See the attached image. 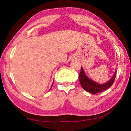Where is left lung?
I'll list each match as a JSON object with an SVG mask.
<instances>
[{
  "label": "left lung",
  "mask_w": 131,
  "mask_h": 131,
  "mask_svg": "<svg viewBox=\"0 0 131 131\" xmlns=\"http://www.w3.org/2000/svg\"><path fill=\"white\" fill-rule=\"evenodd\" d=\"M116 71L114 72L113 77L107 83L100 84L88 78L81 67V72L78 76V78H79L80 84L84 89L90 93L96 94L107 90L112 86L116 78Z\"/></svg>",
  "instance_id": "8db88e82"
}]
</instances>
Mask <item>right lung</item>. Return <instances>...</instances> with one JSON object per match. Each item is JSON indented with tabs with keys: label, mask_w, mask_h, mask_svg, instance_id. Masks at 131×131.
<instances>
[{
	"label": "right lung",
	"mask_w": 131,
	"mask_h": 131,
	"mask_svg": "<svg viewBox=\"0 0 131 131\" xmlns=\"http://www.w3.org/2000/svg\"><path fill=\"white\" fill-rule=\"evenodd\" d=\"M53 84H52V86H51V88H52V86H53Z\"/></svg>",
	"instance_id": "add662e5"
}]
</instances>
